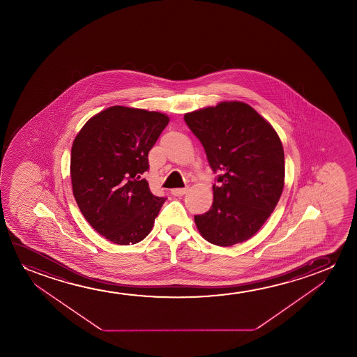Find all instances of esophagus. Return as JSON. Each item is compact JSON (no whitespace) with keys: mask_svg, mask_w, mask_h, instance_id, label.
Listing matches in <instances>:
<instances>
[{"mask_svg":"<svg viewBox=\"0 0 357 357\" xmlns=\"http://www.w3.org/2000/svg\"><path fill=\"white\" fill-rule=\"evenodd\" d=\"M172 195L174 196H183L186 192V189H173L171 191Z\"/></svg>","mask_w":357,"mask_h":357,"instance_id":"34e87169","label":"esophagus"}]
</instances>
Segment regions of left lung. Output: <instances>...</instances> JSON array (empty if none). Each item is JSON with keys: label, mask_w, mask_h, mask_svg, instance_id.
Returning <instances> with one entry per match:
<instances>
[{"label": "left lung", "mask_w": 357, "mask_h": 357, "mask_svg": "<svg viewBox=\"0 0 357 357\" xmlns=\"http://www.w3.org/2000/svg\"><path fill=\"white\" fill-rule=\"evenodd\" d=\"M213 172L208 212L195 215L201 236L231 246L254 236L268 220L283 192L285 165L278 134L259 113L241 101L222 102L184 114Z\"/></svg>", "instance_id": "obj_1"}]
</instances>
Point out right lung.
Returning <instances> with one entry per match:
<instances>
[{"mask_svg": "<svg viewBox=\"0 0 357 357\" xmlns=\"http://www.w3.org/2000/svg\"><path fill=\"white\" fill-rule=\"evenodd\" d=\"M168 122L165 113L112 106L90 118L74 137V199L89 225L114 244L145 239L166 201L152 194L142 174Z\"/></svg>", "mask_w": 357, "mask_h": 357, "instance_id": "1", "label": "right lung"}]
</instances>
